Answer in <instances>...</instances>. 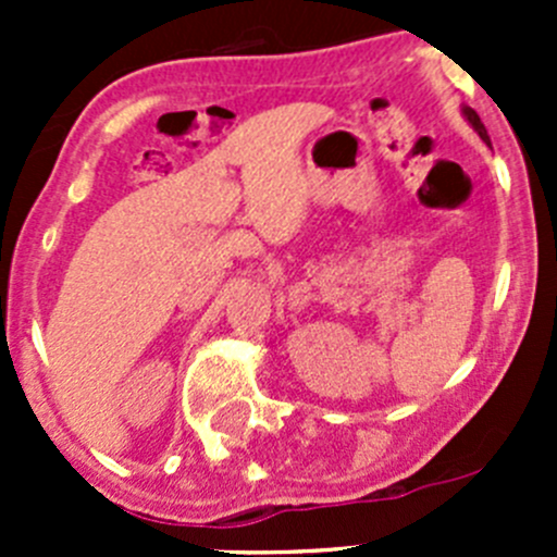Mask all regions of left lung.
<instances>
[{
    "label": "left lung",
    "instance_id": "left-lung-1",
    "mask_svg": "<svg viewBox=\"0 0 557 557\" xmlns=\"http://www.w3.org/2000/svg\"><path fill=\"white\" fill-rule=\"evenodd\" d=\"M463 115H466V121H469L471 126H474V132L480 134V137H482V143H487V145H491V137H487V128L482 126L480 115H476V112L471 110V107H463Z\"/></svg>",
    "mask_w": 557,
    "mask_h": 557
}]
</instances>
